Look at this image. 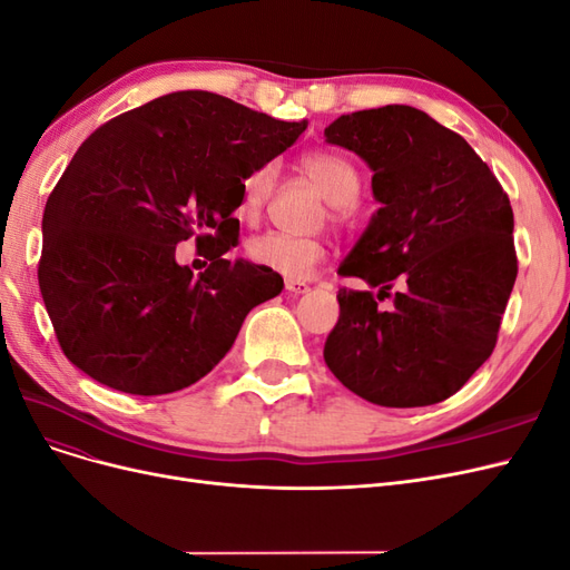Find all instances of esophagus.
<instances>
[{
  "label": "esophagus",
  "mask_w": 570,
  "mask_h": 570,
  "mask_svg": "<svg viewBox=\"0 0 570 570\" xmlns=\"http://www.w3.org/2000/svg\"><path fill=\"white\" fill-rule=\"evenodd\" d=\"M285 289L292 292V295H304V292H308L312 287H308L304 281H285Z\"/></svg>",
  "instance_id": "34e87169"
}]
</instances>
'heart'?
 I'll use <instances>...</instances> for the list:
<instances>
[{"label":"heart","instance_id":"heart-1","mask_svg":"<svg viewBox=\"0 0 570 570\" xmlns=\"http://www.w3.org/2000/svg\"><path fill=\"white\" fill-rule=\"evenodd\" d=\"M304 176L312 180L318 193L331 206V218L342 220L358 197L361 178L356 166L335 151H308L299 159ZM275 180H278V164H258L243 180V202L239 214L245 218H256L264 212L266 202L273 195ZM247 256L256 266L285 275L289 281H302L312 273L325 256V245L318 237H295L285 233H264L252 237L247 245Z\"/></svg>","mask_w":570,"mask_h":570}]
</instances>
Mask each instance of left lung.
<instances>
[{
    "label": "left lung",
    "mask_w": 570,
    "mask_h": 570,
    "mask_svg": "<svg viewBox=\"0 0 570 570\" xmlns=\"http://www.w3.org/2000/svg\"><path fill=\"white\" fill-rule=\"evenodd\" d=\"M325 137L371 166L381 202L337 268L377 295L337 292L325 364L373 404L444 402L490 358L519 273L509 195L459 132L413 107L340 116Z\"/></svg>",
    "instance_id": "obj_1"
}]
</instances>
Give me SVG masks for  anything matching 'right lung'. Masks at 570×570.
<instances>
[{
  "label": "right lung",
  "mask_w": 570,
  "mask_h": 570,
  "mask_svg": "<svg viewBox=\"0 0 570 570\" xmlns=\"http://www.w3.org/2000/svg\"><path fill=\"white\" fill-rule=\"evenodd\" d=\"M304 128L204 90L99 126L42 216L38 281L66 358L142 396L209 373L252 308L283 289L278 273L226 254L237 247L245 176ZM185 238L213 262L199 276L175 262Z\"/></svg>",
  "instance_id": "right-lung-1"
}]
</instances>
